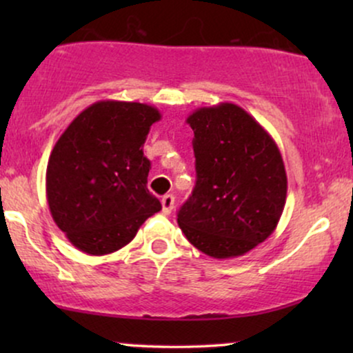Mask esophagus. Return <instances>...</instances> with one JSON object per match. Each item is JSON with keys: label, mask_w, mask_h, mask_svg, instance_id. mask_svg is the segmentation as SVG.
I'll return each mask as SVG.
<instances>
[{"label": "esophagus", "mask_w": 353, "mask_h": 353, "mask_svg": "<svg viewBox=\"0 0 353 353\" xmlns=\"http://www.w3.org/2000/svg\"><path fill=\"white\" fill-rule=\"evenodd\" d=\"M161 204H163V212L164 214H171V210L174 209V196L172 194H165L161 199Z\"/></svg>", "instance_id": "obj_1"}]
</instances>
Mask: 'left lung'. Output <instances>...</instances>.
Wrapping results in <instances>:
<instances>
[{
	"mask_svg": "<svg viewBox=\"0 0 353 353\" xmlns=\"http://www.w3.org/2000/svg\"><path fill=\"white\" fill-rule=\"evenodd\" d=\"M194 131L196 188L177 212L194 247L214 259L244 255L274 232L287 197V174L272 136L232 103L199 108Z\"/></svg>",
	"mask_w": 353,
	"mask_h": 353,
	"instance_id": "8db88e82",
	"label": "left lung"
}]
</instances>
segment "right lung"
Masks as SVG:
<instances>
[{
	"instance_id": "1",
	"label": "right lung",
	"mask_w": 353,
	"mask_h": 353,
	"mask_svg": "<svg viewBox=\"0 0 353 353\" xmlns=\"http://www.w3.org/2000/svg\"><path fill=\"white\" fill-rule=\"evenodd\" d=\"M161 119L154 106L104 99L79 112L52 148L46 199L56 225L89 255L116 252L161 202L148 189L143 145Z\"/></svg>"
}]
</instances>
